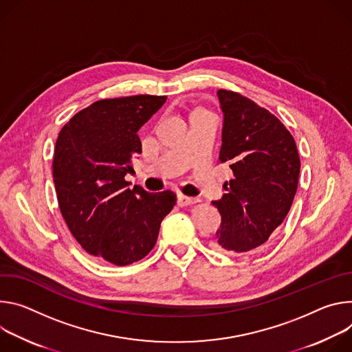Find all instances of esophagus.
Returning <instances> with one entry per match:
<instances>
[{"instance_id":"34e87169","label":"esophagus","mask_w":352,"mask_h":352,"mask_svg":"<svg viewBox=\"0 0 352 352\" xmlns=\"http://www.w3.org/2000/svg\"><path fill=\"white\" fill-rule=\"evenodd\" d=\"M199 200L194 199V197H187V196H183V194H179L177 196V204L180 207H187V206H191L194 203H197Z\"/></svg>"}]
</instances>
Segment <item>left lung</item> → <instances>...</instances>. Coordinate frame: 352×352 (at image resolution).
<instances>
[{
    "instance_id": "1",
    "label": "left lung",
    "mask_w": 352,
    "mask_h": 352,
    "mask_svg": "<svg viewBox=\"0 0 352 352\" xmlns=\"http://www.w3.org/2000/svg\"><path fill=\"white\" fill-rule=\"evenodd\" d=\"M223 113L219 161L229 164L233 179L212 201L221 225L212 248L242 254L264 246L285 219L298 188L300 161L285 126L238 92H217Z\"/></svg>"
}]
</instances>
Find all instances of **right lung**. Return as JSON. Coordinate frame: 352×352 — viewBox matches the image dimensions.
<instances>
[{"label":"right lung","mask_w":352,"mask_h":352,"mask_svg":"<svg viewBox=\"0 0 352 352\" xmlns=\"http://www.w3.org/2000/svg\"><path fill=\"white\" fill-rule=\"evenodd\" d=\"M165 102L152 95L98 100L78 111L56 142L53 179L63 218L85 252L116 265L152 250L176 204L170 190H131L124 179L142 151L138 130Z\"/></svg>","instance_id":"add662e5"}]
</instances>
